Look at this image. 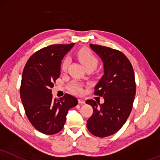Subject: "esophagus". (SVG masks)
Returning <instances> with one entry per match:
<instances>
[{"mask_svg":"<svg viewBox=\"0 0 160 160\" xmlns=\"http://www.w3.org/2000/svg\"><path fill=\"white\" fill-rule=\"evenodd\" d=\"M78 103H79V104H84V103H85V101H84V99H82V98H79V99H78Z\"/></svg>","mask_w":160,"mask_h":160,"instance_id":"obj_1","label":"esophagus"}]
</instances>
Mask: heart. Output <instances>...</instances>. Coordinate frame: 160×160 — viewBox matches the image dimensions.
<instances>
[{
	"label": "heart",
	"instance_id": "obj_1",
	"mask_svg": "<svg viewBox=\"0 0 160 160\" xmlns=\"http://www.w3.org/2000/svg\"><path fill=\"white\" fill-rule=\"evenodd\" d=\"M77 57L78 59L79 60V62L82 63V64L83 65L84 68H95L97 65L98 61L97 58H96V56H94L92 53L88 50H81L79 52L77 53ZM69 64V58H65L63 61L62 64V70L63 71H65L68 68ZM72 89L76 93H82V86L79 83L76 82H73L72 83Z\"/></svg>",
	"mask_w": 160,
	"mask_h": 160
}]
</instances>
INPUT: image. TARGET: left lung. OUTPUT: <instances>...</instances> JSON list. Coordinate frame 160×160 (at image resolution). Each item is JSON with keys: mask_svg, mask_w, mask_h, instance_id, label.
<instances>
[{"mask_svg": "<svg viewBox=\"0 0 160 160\" xmlns=\"http://www.w3.org/2000/svg\"><path fill=\"white\" fill-rule=\"evenodd\" d=\"M103 63L104 75L95 87L96 95L104 98L100 104L88 100L93 113L87 122L88 131L98 137L116 133L127 121L136 95L133 67L123 53L99 45L90 44Z\"/></svg>", "mask_w": 160, "mask_h": 160, "instance_id": "1", "label": "left lung"}]
</instances>
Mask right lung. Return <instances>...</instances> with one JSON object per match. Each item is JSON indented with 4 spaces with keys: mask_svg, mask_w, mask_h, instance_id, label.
I'll return each mask as SVG.
<instances>
[{
    "mask_svg": "<svg viewBox=\"0 0 160 160\" xmlns=\"http://www.w3.org/2000/svg\"><path fill=\"white\" fill-rule=\"evenodd\" d=\"M74 43L44 47L32 55L26 64L21 79V102L27 118L41 133L52 135L64 127L68 110L78 104L70 94L53 98V82L61 74V64Z\"/></svg>",
    "mask_w": 160,
    "mask_h": 160,
    "instance_id": "add662e5",
    "label": "right lung"
}]
</instances>
